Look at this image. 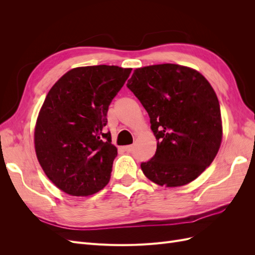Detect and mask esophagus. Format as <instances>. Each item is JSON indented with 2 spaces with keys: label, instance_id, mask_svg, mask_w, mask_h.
<instances>
[{
  "label": "esophagus",
  "instance_id": "obj_1",
  "mask_svg": "<svg viewBox=\"0 0 255 255\" xmlns=\"http://www.w3.org/2000/svg\"><path fill=\"white\" fill-rule=\"evenodd\" d=\"M123 150L127 151V152H132V151H133V145H126V146H123Z\"/></svg>",
  "mask_w": 255,
  "mask_h": 255
}]
</instances>
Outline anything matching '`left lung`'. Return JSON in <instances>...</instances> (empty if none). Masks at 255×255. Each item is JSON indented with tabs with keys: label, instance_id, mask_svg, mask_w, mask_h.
Wrapping results in <instances>:
<instances>
[{
	"label": "left lung",
	"instance_id": "8db88e82",
	"mask_svg": "<svg viewBox=\"0 0 255 255\" xmlns=\"http://www.w3.org/2000/svg\"><path fill=\"white\" fill-rule=\"evenodd\" d=\"M127 86L150 117L157 139L155 155L141 164L160 186L179 187L212 164L222 141L218 98L195 69L174 64L135 69Z\"/></svg>",
	"mask_w": 255,
	"mask_h": 255
}]
</instances>
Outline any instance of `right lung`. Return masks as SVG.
I'll return each instance as SVG.
<instances>
[{
	"label": "right lung",
	"instance_id": "add662e5",
	"mask_svg": "<svg viewBox=\"0 0 255 255\" xmlns=\"http://www.w3.org/2000/svg\"><path fill=\"white\" fill-rule=\"evenodd\" d=\"M132 71L118 66L73 68L53 85L34 132L37 159L66 194L87 197L111 179L117 148L104 132L112 100Z\"/></svg>",
	"mask_w": 255,
	"mask_h": 255
}]
</instances>
